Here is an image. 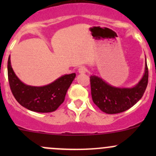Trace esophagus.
<instances>
[{"label":"esophagus","instance_id":"esophagus-1","mask_svg":"<svg viewBox=\"0 0 156 156\" xmlns=\"http://www.w3.org/2000/svg\"><path fill=\"white\" fill-rule=\"evenodd\" d=\"M86 72H87V69L84 66H81L78 69V72H79L80 74H84L86 73Z\"/></svg>","mask_w":156,"mask_h":156}]
</instances>
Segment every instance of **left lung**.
I'll return each instance as SVG.
<instances>
[{"mask_svg":"<svg viewBox=\"0 0 156 156\" xmlns=\"http://www.w3.org/2000/svg\"><path fill=\"white\" fill-rule=\"evenodd\" d=\"M146 58L145 71L139 82L131 87L112 86L97 75H91V96L94 104L107 114H116L125 112L134 106L144 95L148 84Z\"/></svg>","mask_w":156,"mask_h":156,"instance_id":"8db88e82","label":"left lung"}]
</instances>
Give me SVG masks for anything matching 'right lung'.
<instances>
[{
	"label": "right lung",
	"instance_id": "obj_1",
	"mask_svg": "<svg viewBox=\"0 0 156 156\" xmlns=\"http://www.w3.org/2000/svg\"><path fill=\"white\" fill-rule=\"evenodd\" d=\"M7 73L10 87L19 103L27 109L37 112L55 111L65 100L66 94L76 74L64 75L50 84L41 87L23 83L11 66L10 56L7 62Z\"/></svg>",
	"mask_w": 156,
	"mask_h": 156
}]
</instances>
